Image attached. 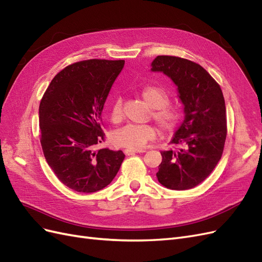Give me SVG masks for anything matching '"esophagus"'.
Masks as SVG:
<instances>
[{
    "mask_svg": "<svg viewBox=\"0 0 262 262\" xmlns=\"http://www.w3.org/2000/svg\"><path fill=\"white\" fill-rule=\"evenodd\" d=\"M145 150L144 149H129V148H125L124 149V153L126 154V155H133V154H136V153H144Z\"/></svg>",
    "mask_w": 262,
    "mask_h": 262,
    "instance_id": "obj_1",
    "label": "esophagus"
}]
</instances>
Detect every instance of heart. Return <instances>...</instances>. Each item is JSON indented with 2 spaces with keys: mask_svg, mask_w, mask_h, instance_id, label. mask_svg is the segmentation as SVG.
<instances>
[{
  "mask_svg": "<svg viewBox=\"0 0 262 262\" xmlns=\"http://www.w3.org/2000/svg\"><path fill=\"white\" fill-rule=\"evenodd\" d=\"M141 96L145 104L154 109L153 118L164 132H170L179 122L180 113L176 108L168 106L169 96L161 87L145 86L141 91ZM122 117V100L117 98L112 106V120L120 121ZM156 137V129L150 124H128L114 133L115 144L129 149H141L148 141Z\"/></svg>",
  "mask_w": 262,
  "mask_h": 262,
  "instance_id": "b5f03b06",
  "label": "heart"
}]
</instances>
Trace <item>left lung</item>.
I'll use <instances>...</instances> for the list:
<instances>
[{
	"mask_svg": "<svg viewBox=\"0 0 262 262\" xmlns=\"http://www.w3.org/2000/svg\"><path fill=\"white\" fill-rule=\"evenodd\" d=\"M152 72L168 76L184 105V121L173 134L172 150H163L156 176L171 190L191 189L207 178L221 160L226 139V108L220 85L201 66L170 55H158Z\"/></svg>",
	"mask_w": 262,
	"mask_h": 262,
	"instance_id": "obj_1",
	"label": "left lung"
}]
</instances>
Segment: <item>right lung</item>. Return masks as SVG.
Instances as JSON below:
<instances>
[{"mask_svg": "<svg viewBox=\"0 0 262 262\" xmlns=\"http://www.w3.org/2000/svg\"><path fill=\"white\" fill-rule=\"evenodd\" d=\"M123 60H86L54 76L39 106L41 146L55 176L77 192H96L116 177L122 150L95 149L104 141L101 113Z\"/></svg>", "mask_w": 262, "mask_h": 262, "instance_id": "right-lung-1", "label": "right lung"}]
</instances>
